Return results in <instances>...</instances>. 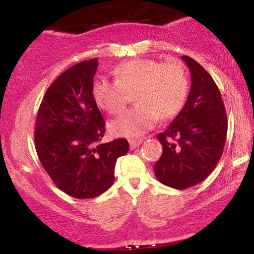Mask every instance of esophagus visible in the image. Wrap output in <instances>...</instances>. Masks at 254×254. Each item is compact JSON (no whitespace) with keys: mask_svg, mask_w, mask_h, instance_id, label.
I'll return each instance as SVG.
<instances>
[{"mask_svg":"<svg viewBox=\"0 0 254 254\" xmlns=\"http://www.w3.org/2000/svg\"><path fill=\"white\" fill-rule=\"evenodd\" d=\"M142 142H143V139H142V138H139V139H130V141H129L130 148H131V149H135V148L138 147V145L141 144Z\"/></svg>","mask_w":254,"mask_h":254,"instance_id":"34e87169","label":"esophagus"}]
</instances>
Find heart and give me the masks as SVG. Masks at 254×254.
Instances as JSON below:
<instances>
[{
  "label": "heart",
  "instance_id": "1",
  "mask_svg": "<svg viewBox=\"0 0 254 254\" xmlns=\"http://www.w3.org/2000/svg\"><path fill=\"white\" fill-rule=\"evenodd\" d=\"M113 72L116 80L99 78L93 82L95 104L110 115H119L133 93L137 103L111 122L110 130L116 136L137 138L153 127L157 117H174L185 104L189 78L180 63L133 58L119 63Z\"/></svg>",
  "mask_w": 254,
  "mask_h": 254
}]
</instances>
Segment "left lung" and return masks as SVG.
I'll return each mask as SVG.
<instances>
[{
    "label": "left lung",
    "instance_id": "left-lung-1",
    "mask_svg": "<svg viewBox=\"0 0 254 254\" xmlns=\"http://www.w3.org/2000/svg\"><path fill=\"white\" fill-rule=\"evenodd\" d=\"M182 58L191 71L190 93L179 115L165 132L157 135L164 151L154 166L157 180L178 190L209 177L223 153L228 127L215 81L191 57Z\"/></svg>",
    "mask_w": 254,
    "mask_h": 254
}]
</instances>
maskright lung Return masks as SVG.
Masks as SVG:
<instances>
[{
    "instance_id": "obj_1",
    "label": "right lung",
    "mask_w": 254,
    "mask_h": 254,
    "mask_svg": "<svg viewBox=\"0 0 254 254\" xmlns=\"http://www.w3.org/2000/svg\"><path fill=\"white\" fill-rule=\"evenodd\" d=\"M98 60L75 64L46 90L37 115L34 141L44 170L60 190L88 199L109 190L125 138L99 143L105 121L92 95Z\"/></svg>"
}]
</instances>
